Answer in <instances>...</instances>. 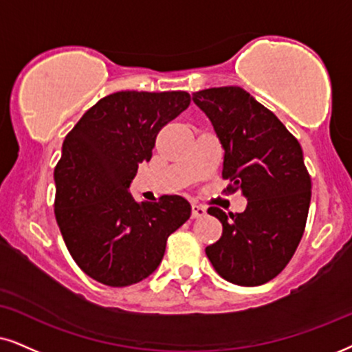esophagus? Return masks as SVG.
<instances>
[{
	"label": "esophagus",
	"instance_id": "34e87169",
	"mask_svg": "<svg viewBox=\"0 0 352 352\" xmlns=\"http://www.w3.org/2000/svg\"><path fill=\"white\" fill-rule=\"evenodd\" d=\"M206 214V209L199 204H191V219H198V217H203Z\"/></svg>",
	"mask_w": 352,
	"mask_h": 352
}]
</instances>
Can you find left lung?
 <instances>
[{"instance_id": "obj_1", "label": "left lung", "mask_w": 352, "mask_h": 352, "mask_svg": "<svg viewBox=\"0 0 352 352\" xmlns=\"http://www.w3.org/2000/svg\"><path fill=\"white\" fill-rule=\"evenodd\" d=\"M211 120L222 149V179L229 193L247 198L243 212L211 206L222 235L206 255L226 281L260 286L286 268L309 214L312 182L299 141L278 117L237 86L211 87L193 94Z\"/></svg>"}]
</instances>
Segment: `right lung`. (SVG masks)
<instances>
[{"label":"right lung","mask_w":352,"mask_h":352,"mask_svg":"<svg viewBox=\"0 0 352 352\" xmlns=\"http://www.w3.org/2000/svg\"><path fill=\"white\" fill-rule=\"evenodd\" d=\"M190 105L185 91H122L100 99L66 135L55 167V217L68 250L105 286L143 281L161 265L168 235L188 221L185 198L138 203L128 191L151 161L157 133Z\"/></svg>","instance_id":"obj_1"}]
</instances>
